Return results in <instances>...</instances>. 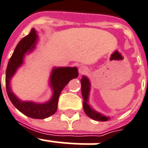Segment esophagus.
I'll return each instance as SVG.
<instances>
[{"label":"esophagus","instance_id":"34e87169","mask_svg":"<svg viewBox=\"0 0 148 148\" xmlns=\"http://www.w3.org/2000/svg\"><path fill=\"white\" fill-rule=\"evenodd\" d=\"M79 73L81 74H85L88 72V68H87L85 66H81L79 67Z\"/></svg>","mask_w":148,"mask_h":148}]
</instances>
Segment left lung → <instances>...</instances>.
Here are the masks:
<instances>
[{
  "label": "left lung",
  "instance_id": "obj_1",
  "mask_svg": "<svg viewBox=\"0 0 148 148\" xmlns=\"http://www.w3.org/2000/svg\"><path fill=\"white\" fill-rule=\"evenodd\" d=\"M82 83V95L84 99L83 101V108H84V112L86 113L87 116L90 118L97 120V121H107L109 120V116H105L101 113L96 112L95 109H93L88 104V97L89 93H90V88H91V84L89 82L88 78L85 76L82 77L81 80Z\"/></svg>",
  "mask_w": 148,
  "mask_h": 148
}]
</instances>
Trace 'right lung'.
<instances>
[{
	"mask_svg": "<svg viewBox=\"0 0 148 148\" xmlns=\"http://www.w3.org/2000/svg\"><path fill=\"white\" fill-rule=\"evenodd\" d=\"M38 36L35 29L26 36L22 38L17 45L14 53L9 60L6 70V90L12 104L27 116L33 119H46L53 115L57 110V105L60 92L72 79L78 76L77 68L74 67H54L49 78V85L53 89V96L45 103H36L33 101H21L12 92L10 82L19 66L23 64L25 53H31L36 47Z\"/></svg>",
	"mask_w": 148,
	"mask_h": 148,
	"instance_id": "1",
	"label": "right lung"
}]
</instances>
